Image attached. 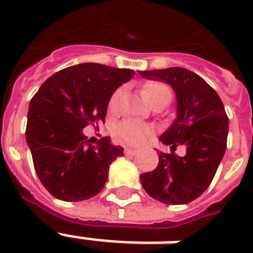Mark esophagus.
<instances>
[{
	"label": "esophagus",
	"instance_id": "34e87169",
	"mask_svg": "<svg viewBox=\"0 0 253 253\" xmlns=\"http://www.w3.org/2000/svg\"><path fill=\"white\" fill-rule=\"evenodd\" d=\"M124 152L126 153V155H134L137 151H136V149H132V148H125Z\"/></svg>",
	"mask_w": 253,
	"mask_h": 253
}]
</instances>
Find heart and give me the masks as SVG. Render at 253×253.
Segmentation results:
<instances>
[{
    "label": "heart",
    "mask_w": 253,
    "mask_h": 253,
    "mask_svg": "<svg viewBox=\"0 0 253 253\" xmlns=\"http://www.w3.org/2000/svg\"><path fill=\"white\" fill-rule=\"evenodd\" d=\"M142 96L151 105H155L157 102H163L168 105L172 100V90L168 85H165L159 81H152V83L145 84L142 86ZM124 98V92L123 89H117L111 96L109 100V109L112 112L119 111L121 102ZM116 137L121 142L125 144H132V145H138L145 142L151 137L152 129L148 125L138 123L136 120H124L120 124H117L115 129Z\"/></svg>",
    "instance_id": "heart-1"
}]
</instances>
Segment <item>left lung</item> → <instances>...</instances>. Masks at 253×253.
Returning a JSON list of instances; mask_svg holds the SVG:
<instances>
[{
	"label": "left lung",
	"instance_id": "left-lung-1",
	"mask_svg": "<svg viewBox=\"0 0 253 253\" xmlns=\"http://www.w3.org/2000/svg\"><path fill=\"white\" fill-rule=\"evenodd\" d=\"M142 77L169 84L176 93L177 119L160 141L174 151L159 153L155 170L140 176L151 197L169 206L188 204L210 187L227 148L228 117L219 94L200 76L184 68L142 70Z\"/></svg>",
	"mask_w": 253,
	"mask_h": 253
}]
</instances>
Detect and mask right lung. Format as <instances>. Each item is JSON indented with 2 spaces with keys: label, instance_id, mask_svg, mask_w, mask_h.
Wrapping results in <instances>:
<instances>
[{
  "label": "right lung",
  "instance_id": "1",
  "mask_svg": "<svg viewBox=\"0 0 253 253\" xmlns=\"http://www.w3.org/2000/svg\"><path fill=\"white\" fill-rule=\"evenodd\" d=\"M133 75L130 69L80 64L50 76L32 97L26 142L36 173L52 196L81 201L101 192L109 165L124 149L109 137L93 147L83 129L105 120L113 92Z\"/></svg>",
  "mask_w": 253,
  "mask_h": 253
}]
</instances>
